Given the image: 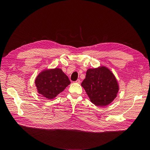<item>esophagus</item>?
<instances>
[{
	"instance_id": "esophagus-1",
	"label": "esophagus",
	"mask_w": 150,
	"mask_h": 150,
	"mask_svg": "<svg viewBox=\"0 0 150 150\" xmlns=\"http://www.w3.org/2000/svg\"><path fill=\"white\" fill-rule=\"evenodd\" d=\"M75 82H76V83H80L81 81H80V79H78Z\"/></svg>"
}]
</instances>
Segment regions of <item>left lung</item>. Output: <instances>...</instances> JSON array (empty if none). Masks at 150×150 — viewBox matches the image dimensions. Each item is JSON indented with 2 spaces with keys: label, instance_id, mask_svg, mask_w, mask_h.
I'll use <instances>...</instances> for the list:
<instances>
[{
  "label": "left lung",
  "instance_id": "1",
  "mask_svg": "<svg viewBox=\"0 0 150 150\" xmlns=\"http://www.w3.org/2000/svg\"><path fill=\"white\" fill-rule=\"evenodd\" d=\"M81 86L91 101L98 106H105L111 103L119 90L114 75L104 66L89 69Z\"/></svg>",
  "mask_w": 150,
  "mask_h": 150
}]
</instances>
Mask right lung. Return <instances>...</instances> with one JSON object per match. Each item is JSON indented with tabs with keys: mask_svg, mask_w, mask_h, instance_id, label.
<instances>
[{
	"mask_svg": "<svg viewBox=\"0 0 150 150\" xmlns=\"http://www.w3.org/2000/svg\"><path fill=\"white\" fill-rule=\"evenodd\" d=\"M70 84L68 76L59 68L44 70L35 80L38 93L49 100L56 97Z\"/></svg>",
	"mask_w": 150,
	"mask_h": 150,
	"instance_id": "add662e5",
	"label": "right lung"
}]
</instances>
